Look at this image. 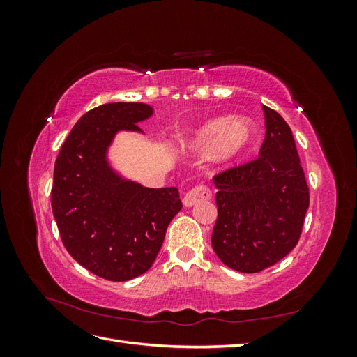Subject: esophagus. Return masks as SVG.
Returning a JSON list of instances; mask_svg holds the SVG:
<instances>
[{"label": "esophagus", "mask_w": 357, "mask_h": 357, "mask_svg": "<svg viewBox=\"0 0 357 357\" xmlns=\"http://www.w3.org/2000/svg\"><path fill=\"white\" fill-rule=\"evenodd\" d=\"M211 198H213V192L204 181H201L186 192L185 198H183V204H185V207H192V205H195L199 201H207Z\"/></svg>", "instance_id": "obj_1"}]
</instances>
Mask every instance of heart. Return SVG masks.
<instances>
[{"mask_svg": "<svg viewBox=\"0 0 357 357\" xmlns=\"http://www.w3.org/2000/svg\"><path fill=\"white\" fill-rule=\"evenodd\" d=\"M255 128L248 119L219 117L202 125L195 135L190 137L188 147L195 152H207L213 149L215 159L229 162L238 158L252 144Z\"/></svg>", "mask_w": 357, "mask_h": 357, "instance_id": "heart-1", "label": "heart"}]
</instances>
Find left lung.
I'll return each instance as SVG.
<instances>
[{"label": "left lung", "instance_id": "8db88e82", "mask_svg": "<svg viewBox=\"0 0 357 357\" xmlns=\"http://www.w3.org/2000/svg\"><path fill=\"white\" fill-rule=\"evenodd\" d=\"M265 139L259 156L213 176L218 220L211 245L235 271L261 273L299 241L310 193L291 129L262 105Z\"/></svg>", "mask_w": 357, "mask_h": 357}]
</instances>
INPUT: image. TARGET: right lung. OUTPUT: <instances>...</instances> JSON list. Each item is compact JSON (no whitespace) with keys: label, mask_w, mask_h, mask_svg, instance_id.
Returning a JSON list of instances; mask_svg holds the SVG:
<instances>
[{"label":"right lung","mask_w":357,"mask_h":357,"mask_svg":"<svg viewBox=\"0 0 357 357\" xmlns=\"http://www.w3.org/2000/svg\"><path fill=\"white\" fill-rule=\"evenodd\" d=\"M152 109L112 102L84 113L55 162L52 211L67 252L110 282H126L153 265L169 222L181 210L177 188L150 189L119 178L105 150L119 129L142 131Z\"/></svg>","instance_id":"add662e5"}]
</instances>
